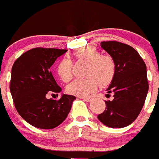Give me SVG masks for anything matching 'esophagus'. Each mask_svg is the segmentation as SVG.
Returning a JSON list of instances; mask_svg holds the SVG:
<instances>
[{"label":"esophagus","instance_id":"esophagus-1","mask_svg":"<svg viewBox=\"0 0 159 159\" xmlns=\"http://www.w3.org/2000/svg\"><path fill=\"white\" fill-rule=\"evenodd\" d=\"M83 99H84V100H85V101H87V102H91V101L92 100V99H93V98H92V97H83L82 98Z\"/></svg>","mask_w":159,"mask_h":159}]
</instances>
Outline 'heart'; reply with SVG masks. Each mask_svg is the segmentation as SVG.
<instances>
[{
  "instance_id": "b5f03b06",
  "label": "heart",
  "mask_w": 159,
  "mask_h": 159,
  "mask_svg": "<svg viewBox=\"0 0 159 159\" xmlns=\"http://www.w3.org/2000/svg\"><path fill=\"white\" fill-rule=\"evenodd\" d=\"M78 61L86 63L84 75L86 78L75 80L67 87L70 95L85 97L101 87L109 86L116 77L117 66L115 59L109 55H102L96 48L92 46L82 48L74 52ZM57 75L61 80L67 83L72 78V62L69 59H63L57 67Z\"/></svg>"
}]
</instances>
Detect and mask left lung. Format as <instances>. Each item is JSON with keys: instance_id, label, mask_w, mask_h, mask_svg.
<instances>
[{"instance_id": "obj_1", "label": "left lung", "mask_w": 159, "mask_h": 159, "mask_svg": "<svg viewBox=\"0 0 159 159\" xmlns=\"http://www.w3.org/2000/svg\"><path fill=\"white\" fill-rule=\"evenodd\" d=\"M100 45L116 62L117 71L108 93L114 99L105 101L106 109L98 116L101 123L112 128H122L139 116L149 89L147 66L131 46L115 41H102Z\"/></svg>"}]
</instances>
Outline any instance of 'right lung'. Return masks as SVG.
<instances>
[{
	"instance_id": "add662e5",
	"label": "right lung",
	"mask_w": 159,
	"mask_h": 159,
	"mask_svg": "<svg viewBox=\"0 0 159 159\" xmlns=\"http://www.w3.org/2000/svg\"><path fill=\"white\" fill-rule=\"evenodd\" d=\"M66 49L35 48L16 60L12 67L10 92L19 115L29 124L40 129H53L65 120L75 96L63 95L60 99H47L61 88L50 67Z\"/></svg>"
}]
</instances>
